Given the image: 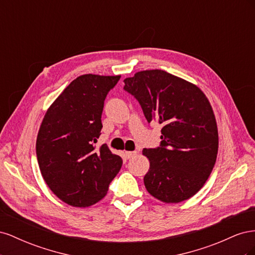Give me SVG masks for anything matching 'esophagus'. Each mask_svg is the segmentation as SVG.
<instances>
[{
	"label": "esophagus",
	"instance_id": "34e87169",
	"mask_svg": "<svg viewBox=\"0 0 255 255\" xmlns=\"http://www.w3.org/2000/svg\"><path fill=\"white\" fill-rule=\"evenodd\" d=\"M126 155H127L128 158H133L134 156L137 155V152L136 151H127Z\"/></svg>",
	"mask_w": 255,
	"mask_h": 255
}]
</instances>
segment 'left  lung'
Returning a JSON list of instances; mask_svg holds the SVG:
<instances>
[{
  "label": "left lung",
  "mask_w": 255,
  "mask_h": 255,
  "mask_svg": "<svg viewBox=\"0 0 255 255\" xmlns=\"http://www.w3.org/2000/svg\"><path fill=\"white\" fill-rule=\"evenodd\" d=\"M149 123L163 126L160 146L143 149L149 194L165 203L185 201L203 187L216 163L218 128L212 105L195 84L164 70L136 72L125 80Z\"/></svg>",
  "instance_id": "1"
}]
</instances>
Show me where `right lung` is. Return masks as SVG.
Masks as SVG:
<instances>
[{"label":"right lung","mask_w":255,"mask_h":255,"mask_svg":"<svg viewBox=\"0 0 255 255\" xmlns=\"http://www.w3.org/2000/svg\"><path fill=\"white\" fill-rule=\"evenodd\" d=\"M121 75L83 74L73 80L45 113L36 140L44 182L61 201L87 207L102 200L122 166V158L101 135L104 100Z\"/></svg>","instance_id":"right-lung-1"}]
</instances>
